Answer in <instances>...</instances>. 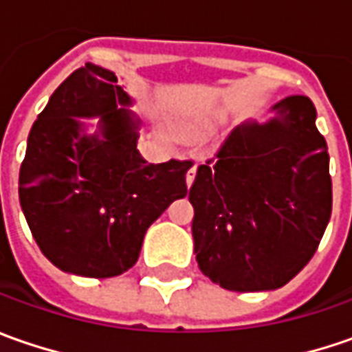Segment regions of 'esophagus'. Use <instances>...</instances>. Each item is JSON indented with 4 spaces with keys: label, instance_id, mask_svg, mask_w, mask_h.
<instances>
[{
    "label": "esophagus",
    "instance_id": "34e87169",
    "mask_svg": "<svg viewBox=\"0 0 352 352\" xmlns=\"http://www.w3.org/2000/svg\"><path fill=\"white\" fill-rule=\"evenodd\" d=\"M195 177H197V164L190 165V169L187 171V187H190V185H192Z\"/></svg>",
    "mask_w": 352,
    "mask_h": 352
}]
</instances>
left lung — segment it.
Returning <instances> with one entry per match:
<instances>
[{"label": "left lung", "instance_id": "8db88e82", "mask_svg": "<svg viewBox=\"0 0 352 352\" xmlns=\"http://www.w3.org/2000/svg\"><path fill=\"white\" fill-rule=\"evenodd\" d=\"M265 124L243 122L199 165L195 208L197 263L234 292L274 290L314 257L331 218V175L316 107L304 95L273 107Z\"/></svg>", "mask_w": 352, "mask_h": 352}]
</instances>
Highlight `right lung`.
I'll return each mask as SVG.
<instances>
[{
	"label": "right lung",
	"instance_id": "right-lung-1",
	"mask_svg": "<svg viewBox=\"0 0 352 352\" xmlns=\"http://www.w3.org/2000/svg\"><path fill=\"white\" fill-rule=\"evenodd\" d=\"M113 72L85 64L34 120L19 171V202L44 257L60 271L109 278L138 261L148 228L187 195L192 162L148 164L138 120ZM101 116L83 135L78 118Z\"/></svg>",
	"mask_w": 352,
	"mask_h": 352
}]
</instances>
